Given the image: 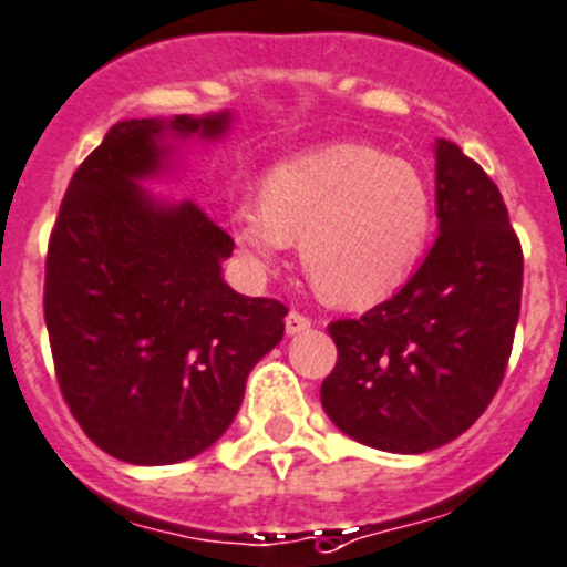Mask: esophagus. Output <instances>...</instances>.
<instances>
[{
	"instance_id": "1",
	"label": "esophagus",
	"mask_w": 567,
	"mask_h": 567,
	"mask_svg": "<svg viewBox=\"0 0 567 567\" xmlns=\"http://www.w3.org/2000/svg\"><path fill=\"white\" fill-rule=\"evenodd\" d=\"M312 318L305 316V312L299 310H290L288 316H285V329H288V334H299L305 332V329H310Z\"/></svg>"
}]
</instances>
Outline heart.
I'll use <instances>...</instances> for the list:
<instances>
[{
    "label": "heart",
    "mask_w": 567,
    "mask_h": 567,
    "mask_svg": "<svg viewBox=\"0 0 567 567\" xmlns=\"http://www.w3.org/2000/svg\"><path fill=\"white\" fill-rule=\"evenodd\" d=\"M432 235V190L401 157L332 144L279 163L262 202L233 213V238L268 268L301 238V266L323 301L368 307L410 279Z\"/></svg>",
    "instance_id": "b5f03b06"
}]
</instances>
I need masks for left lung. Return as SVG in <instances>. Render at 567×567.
Segmentation results:
<instances>
[{
  "mask_svg": "<svg viewBox=\"0 0 567 567\" xmlns=\"http://www.w3.org/2000/svg\"><path fill=\"white\" fill-rule=\"evenodd\" d=\"M441 235L410 282L329 323L338 362L321 384L334 426L371 449L421 454L463 435L502 388L524 251L496 183L457 144L435 155Z\"/></svg>",
  "mask_w": 567,
  "mask_h": 567,
  "instance_id": "obj_1",
  "label": "left lung"
}]
</instances>
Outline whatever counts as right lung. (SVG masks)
Segmentation results:
<instances>
[{"instance_id":"1","label":"right lung","mask_w":567,"mask_h":567,"mask_svg":"<svg viewBox=\"0 0 567 567\" xmlns=\"http://www.w3.org/2000/svg\"><path fill=\"white\" fill-rule=\"evenodd\" d=\"M229 113L110 126L60 202L43 318L71 415L110 457L172 465L218 441L246 377L285 334L288 307L221 279L235 240L194 202L157 205L163 132L216 137Z\"/></svg>"}]
</instances>
